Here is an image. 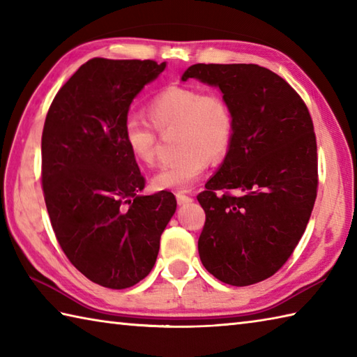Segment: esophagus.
<instances>
[{
    "instance_id": "34e87169",
    "label": "esophagus",
    "mask_w": 357,
    "mask_h": 357,
    "mask_svg": "<svg viewBox=\"0 0 357 357\" xmlns=\"http://www.w3.org/2000/svg\"><path fill=\"white\" fill-rule=\"evenodd\" d=\"M176 201H178L179 206H185V204H190L193 198L187 197V195H184V193H176Z\"/></svg>"
}]
</instances>
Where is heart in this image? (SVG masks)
I'll return each instance as SVG.
<instances>
[{
	"mask_svg": "<svg viewBox=\"0 0 357 357\" xmlns=\"http://www.w3.org/2000/svg\"><path fill=\"white\" fill-rule=\"evenodd\" d=\"M145 114L159 131L174 128L178 158L151 179L155 190L185 192L192 188L211 160L227 155L234 137V114L229 102L218 93H201L197 88L170 86L146 105ZM123 144L137 162L156 160V132L136 119H128L122 130Z\"/></svg>",
	"mask_w": 357,
	"mask_h": 357,
	"instance_id": "heart-1",
	"label": "heart"
}]
</instances>
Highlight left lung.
<instances>
[{
  "instance_id": "8db88e82",
  "label": "left lung",
  "mask_w": 357,
  "mask_h": 357,
  "mask_svg": "<svg viewBox=\"0 0 357 357\" xmlns=\"http://www.w3.org/2000/svg\"><path fill=\"white\" fill-rule=\"evenodd\" d=\"M188 79L218 88L234 114L230 149L198 195L199 258L227 284L266 280L294 252L317 197L310 111L288 82L258 65L198 63L181 77Z\"/></svg>"
}]
</instances>
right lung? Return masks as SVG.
I'll list each match as a JSON object with an SVG mask.
<instances>
[{"label":"right lung","instance_id":"1","mask_svg":"<svg viewBox=\"0 0 357 357\" xmlns=\"http://www.w3.org/2000/svg\"><path fill=\"white\" fill-rule=\"evenodd\" d=\"M167 63L93 59L52 100L41 136V183L63 252L83 275L125 289L150 274L176 212L170 192L141 195L145 179L123 144L132 99Z\"/></svg>","mask_w":357,"mask_h":357}]
</instances>
